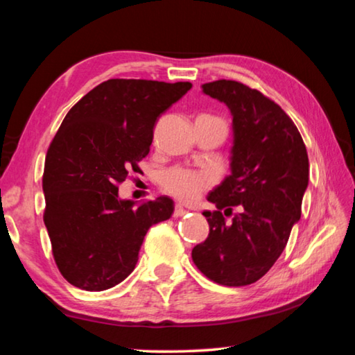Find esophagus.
<instances>
[{"instance_id": "obj_1", "label": "esophagus", "mask_w": 355, "mask_h": 355, "mask_svg": "<svg viewBox=\"0 0 355 355\" xmlns=\"http://www.w3.org/2000/svg\"><path fill=\"white\" fill-rule=\"evenodd\" d=\"M188 211H186V208H183L182 205H175V208H173V218H180V216L186 214Z\"/></svg>"}]
</instances>
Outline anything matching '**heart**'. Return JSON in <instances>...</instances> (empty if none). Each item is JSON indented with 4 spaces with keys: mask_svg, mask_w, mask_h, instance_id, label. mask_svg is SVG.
Segmentation results:
<instances>
[{
    "mask_svg": "<svg viewBox=\"0 0 355 355\" xmlns=\"http://www.w3.org/2000/svg\"><path fill=\"white\" fill-rule=\"evenodd\" d=\"M213 184L208 172L192 171L186 167H171L159 173V186L166 194L182 202H192Z\"/></svg>",
    "mask_w": 355,
    "mask_h": 355,
    "instance_id": "heart-1",
    "label": "heart"
}]
</instances>
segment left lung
I'll return each instance as SVG.
<instances>
[{"instance_id":"8db88e82","label":"left lung","mask_w":355,"mask_h":355,"mask_svg":"<svg viewBox=\"0 0 355 355\" xmlns=\"http://www.w3.org/2000/svg\"><path fill=\"white\" fill-rule=\"evenodd\" d=\"M202 89L230 107L235 146L232 173L208 196L218 208L203 213L208 238L191 255L209 280L245 286L272 268L300 218L309 155L290 116L260 91L233 80L205 83ZM236 206L240 211L233 215Z\"/></svg>"}]
</instances>
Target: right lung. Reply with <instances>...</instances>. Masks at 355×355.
<instances>
[{"mask_svg": "<svg viewBox=\"0 0 355 355\" xmlns=\"http://www.w3.org/2000/svg\"><path fill=\"white\" fill-rule=\"evenodd\" d=\"M192 84L112 78L67 112L48 147L44 222L62 277L86 291L127 279L150 227L171 218L169 197L133 208L119 184L139 172L158 117Z\"/></svg>", "mask_w": 355, "mask_h": 355, "instance_id": "add662e5", "label": "right lung"}]
</instances>
